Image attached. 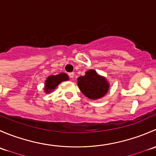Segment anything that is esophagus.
<instances>
[{
	"instance_id": "esophagus-1",
	"label": "esophagus",
	"mask_w": 156,
	"mask_h": 156,
	"mask_svg": "<svg viewBox=\"0 0 156 156\" xmlns=\"http://www.w3.org/2000/svg\"><path fill=\"white\" fill-rule=\"evenodd\" d=\"M68 75H69V78H70V79H72V78H73L74 76H75V73H74V72H70V73L68 74Z\"/></svg>"
}]
</instances>
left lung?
<instances>
[{"label":"left lung","mask_w":156,"mask_h":156,"mask_svg":"<svg viewBox=\"0 0 156 156\" xmlns=\"http://www.w3.org/2000/svg\"><path fill=\"white\" fill-rule=\"evenodd\" d=\"M77 80L81 93L91 100L101 98L107 93L109 87L105 78L100 76L93 69L88 70L85 75Z\"/></svg>","instance_id":"1"}]
</instances>
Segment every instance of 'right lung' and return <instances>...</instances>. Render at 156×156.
Wrapping results in <instances>:
<instances>
[{
	"label": "right lung",
	"instance_id": "add662e5",
	"mask_svg": "<svg viewBox=\"0 0 156 156\" xmlns=\"http://www.w3.org/2000/svg\"><path fill=\"white\" fill-rule=\"evenodd\" d=\"M67 80H69V77L65 73H60L56 75H50L45 81V92L50 93L52 90H54L59 83Z\"/></svg>",
	"mask_w": 156,
	"mask_h": 156
}]
</instances>
